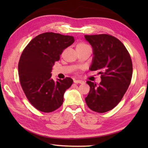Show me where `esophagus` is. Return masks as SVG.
<instances>
[{"mask_svg":"<svg viewBox=\"0 0 148 148\" xmlns=\"http://www.w3.org/2000/svg\"><path fill=\"white\" fill-rule=\"evenodd\" d=\"M74 82L75 84H84V81H82V80H74Z\"/></svg>","mask_w":148,"mask_h":148,"instance_id":"1","label":"esophagus"}]
</instances>
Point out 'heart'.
Masks as SVG:
<instances>
[{
  "label": "heart",
  "instance_id": "b5f03b06",
  "mask_svg": "<svg viewBox=\"0 0 148 148\" xmlns=\"http://www.w3.org/2000/svg\"><path fill=\"white\" fill-rule=\"evenodd\" d=\"M86 47H90L88 44H87L86 43H84V42H79L77 43L76 45V49H84V48H86Z\"/></svg>",
  "mask_w": 148,
  "mask_h": 148
}]
</instances>
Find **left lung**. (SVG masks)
Instances as JSON below:
<instances>
[{"label":"left lung","mask_w":148,"mask_h":148,"mask_svg":"<svg viewBox=\"0 0 148 148\" xmlns=\"http://www.w3.org/2000/svg\"><path fill=\"white\" fill-rule=\"evenodd\" d=\"M93 49L90 71H99L101 83L87 84L90 91L85 100L92 111L104 113L116 107L121 101L131 84L132 63L123 44L112 35H85Z\"/></svg>","instance_id":"obj_1"}]
</instances>
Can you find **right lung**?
<instances>
[{
    "instance_id": "obj_1",
    "label": "right lung",
    "mask_w": 148,
    "mask_h": 148,
    "mask_svg": "<svg viewBox=\"0 0 148 148\" xmlns=\"http://www.w3.org/2000/svg\"><path fill=\"white\" fill-rule=\"evenodd\" d=\"M74 42L72 36L44 32L32 39L22 52L18 64L20 84L27 99L39 111L52 112L63 102L64 92L73 80L65 77L55 82L51 72L62 51Z\"/></svg>"
}]
</instances>
